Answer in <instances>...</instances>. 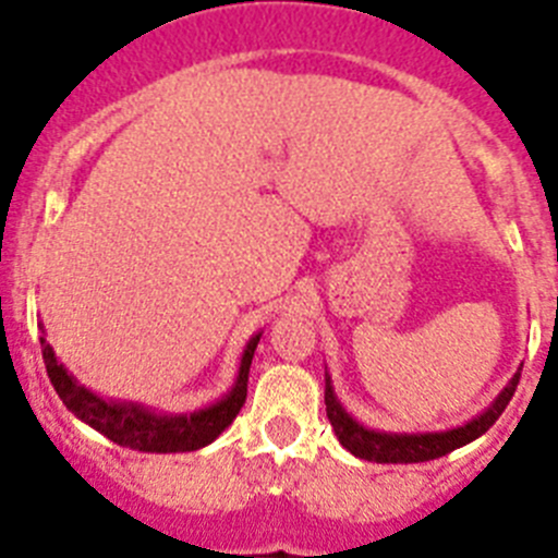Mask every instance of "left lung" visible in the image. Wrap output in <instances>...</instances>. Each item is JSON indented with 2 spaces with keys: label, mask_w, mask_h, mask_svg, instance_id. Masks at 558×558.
Masks as SVG:
<instances>
[{
  "label": "left lung",
  "mask_w": 558,
  "mask_h": 558,
  "mask_svg": "<svg viewBox=\"0 0 558 558\" xmlns=\"http://www.w3.org/2000/svg\"><path fill=\"white\" fill-rule=\"evenodd\" d=\"M520 372L517 368L514 377L509 379V386L502 388L495 397L486 411L477 413L475 418H470L466 425H458L452 430H438V433H386V430H372V427L360 425L352 413H347V408L340 405V399L335 397L332 379L327 374V388H324V402H327V416L332 422V430L338 436V441L352 452L354 458H363V461L374 463H422L433 461V458H441L447 452L458 450V447L470 445L475 438H481L483 433L495 425L500 413L506 411V405L511 402L517 391V383H520Z\"/></svg>",
  "instance_id": "left-lung-1"
}]
</instances>
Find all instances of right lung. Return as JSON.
I'll return each instance as SVG.
<instances>
[{
  "instance_id": "right-lung-1",
  "label": "right lung",
  "mask_w": 558,
  "mask_h": 558,
  "mask_svg": "<svg viewBox=\"0 0 558 558\" xmlns=\"http://www.w3.org/2000/svg\"><path fill=\"white\" fill-rule=\"evenodd\" d=\"M259 338H263V332L251 335L248 343H245L231 391L220 397L218 402H211L209 408L192 413H159L156 408H145L142 402L100 397L83 383H77L75 374L56 357L47 338H41V352L49 383L63 399V405L88 427H95L97 433L111 438L113 445L131 447V450L140 452H192L211 445L243 408L245 393H248V368Z\"/></svg>"
}]
</instances>
